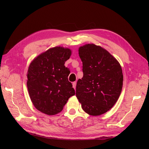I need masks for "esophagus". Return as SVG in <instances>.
Instances as JSON below:
<instances>
[{"instance_id":"1","label":"esophagus","mask_w":149,"mask_h":149,"mask_svg":"<svg viewBox=\"0 0 149 149\" xmlns=\"http://www.w3.org/2000/svg\"><path fill=\"white\" fill-rule=\"evenodd\" d=\"M72 86H73V88H74V89H75V87H76V82H74V83H72Z\"/></svg>"}]
</instances>
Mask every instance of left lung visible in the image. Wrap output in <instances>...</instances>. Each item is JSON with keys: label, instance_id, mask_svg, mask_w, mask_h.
Segmentation results:
<instances>
[{"label": "left lung", "instance_id": "left-lung-1", "mask_svg": "<svg viewBox=\"0 0 149 149\" xmlns=\"http://www.w3.org/2000/svg\"><path fill=\"white\" fill-rule=\"evenodd\" d=\"M83 77L77 81L76 97L88 115L99 116L111 109L121 93L123 74L118 61L100 46L79 48Z\"/></svg>", "mask_w": 149, "mask_h": 149}]
</instances>
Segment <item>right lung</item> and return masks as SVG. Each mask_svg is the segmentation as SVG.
<instances>
[{"mask_svg":"<svg viewBox=\"0 0 149 149\" xmlns=\"http://www.w3.org/2000/svg\"><path fill=\"white\" fill-rule=\"evenodd\" d=\"M71 50L63 47L50 48L34 58L27 71V86L34 106L48 115L61 112L75 90L68 81L70 70L65 61Z\"/></svg>","mask_w":149,"mask_h":149,"instance_id":"right-lung-1","label":"right lung"}]
</instances>
